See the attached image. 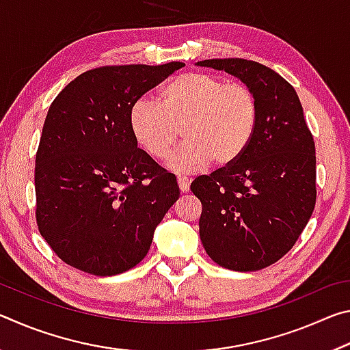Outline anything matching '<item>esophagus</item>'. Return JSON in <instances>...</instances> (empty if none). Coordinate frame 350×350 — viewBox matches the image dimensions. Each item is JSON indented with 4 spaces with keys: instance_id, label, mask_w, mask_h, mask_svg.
<instances>
[{
    "instance_id": "1",
    "label": "esophagus",
    "mask_w": 350,
    "mask_h": 350,
    "mask_svg": "<svg viewBox=\"0 0 350 350\" xmlns=\"http://www.w3.org/2000/svg\"><path fill=\"white\" fill-rule=\"evenodd\" d=\"M177 183H179V189L182 193H187L189 189V180L187 177H177Z\"/></svg>"
}]
</instances>
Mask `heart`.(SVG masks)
<instances>
[{"label": "heart", "instance_id": "obj_1", "mask_svg": "<svg viewBox=\"0 0 350 350\" xmlns=\"http://www.w3.org/2000/svg\"><path fill=\"white\" fill-rule=\"evenodd\" d=\"M258 102L250 88L217 75L187 72L159 88L156 102L137 100L129 109L135 144L156 161H165L179 139L183 144L167 167L193 174L215 162L228 167L247 151L258 125Z\"/></svg>", "mask_w": 350, "mask_h": 350}]
</instances>
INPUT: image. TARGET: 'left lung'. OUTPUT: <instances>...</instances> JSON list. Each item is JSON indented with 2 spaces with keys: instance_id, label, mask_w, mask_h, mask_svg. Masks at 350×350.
<instances>
[{
  "instance_id": "8db88e82",
  "label": "left lung",
  "mask_w": 350,
  "mask_h": 350,
  "mask_svg": "<svg viewBox=\"0 0 350 350\" xmlns=\"http://www.w3.org/2000/svg\"><path fill=\"white\" fill-rule=\"evenodd\" d=\"M196 64L238 77L259 112L252 144L238 161L191 183L202 204L200 241L221 267L265 269L295 245L315 208V142L298 94L273 69L244 58Z\"/></svg>"
}]
</instances>
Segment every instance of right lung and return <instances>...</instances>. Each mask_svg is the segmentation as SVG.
<instances>
[{
  "label": "right lung",
  "instance_id": "1",
  "mask_svg": "<svg viewBox=\"0 0 350 350\" xmlns=\"http://www.w3.org/2000/svg\"><path fill=\"white\" fill-rule=\"evenodd\" d=\"M183 66L91 69L52 102L35 157L37 225L70 267L97 276L133 269L179 199L176 176L137 148L129 109Z\"/></svg>",
  "mask_w": 350,
  "mask_h": 350
}]
</instances>
